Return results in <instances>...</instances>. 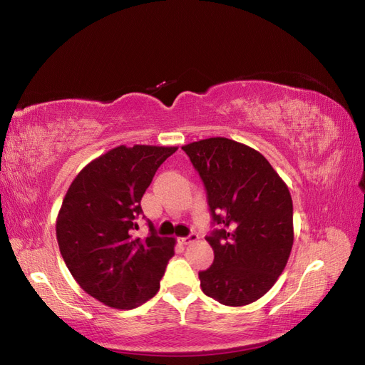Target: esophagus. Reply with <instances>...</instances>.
Returning <instances> with one entry per match:
<instances>
[{
  "label": "esophagus",
  "mask_w": 365,
  "mask_h": 365,
  "mask_svg": "<svg viewBox=\"0 0 365 365\" xmlns=\"http://www.w3.org/2000/svg\"><path fill=\"white\" fill-rule=\"evenodd\" d=\"M197 234H190V235H187V237H182L181 238V243L182 245H192V243H195V242H197Z\"/></svg>",
  "instance_id": "obj_1"
}]
</instances>
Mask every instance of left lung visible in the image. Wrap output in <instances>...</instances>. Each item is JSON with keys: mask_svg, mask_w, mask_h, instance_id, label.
I'll return each instance as SVG.
<instances>
[{"mask_svg": "<svg viewBox=\"0 0 365 365\" xmlns=\"http://www.w3.org/2000/svg\"><path fill=\"white\" fill-rule=\"evenodd\" d=\"M202 180L212 225L211 267L199 272L202 292L222 305L243 307L266 294L293 246V200L258 150L225 137L182 146Z\"/></svg>", "mask_w": 365, "mask_h": 365, "instance_id": "1", "label": "left lung"}]
</instances>
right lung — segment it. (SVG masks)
Listing matches in <instances>:
<instances>
[{"mask_svg": "<svg viewBox=\"0 0 365 365\" xmlns=\"http://www.w3.org/2000/svg\"><path fill=\"white\" fill-rule=\"evenodd\" d=\"M177 146H118L91 161L68 188L56 232L60 254L83 290L107 307L133 309L160 288L175 238L148 222L142 240L140 200L157 169Z\"/></svg>", "mask_w": 365, "mask_h": 365, "instance_id": "obj_1", "label": "right lung"}]
</instances>
